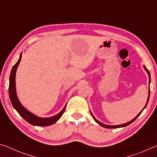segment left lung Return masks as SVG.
I'll return each instance as SVG.
<instances>
[{"label": "left lung", "mask_w": 157, "mask_h": 157, "mask_svg": "<svg viewBox=\"0 0 157 157\" xmlns=\"http://www.w3.org/2000/svg\"><path fill=\"white\" fill-rule=\"evenodd\" d=\"M143 67H144V70H145L146 71H147V74H148V76H149V84H150V82H151V77H150V73H149V70L147 69L146 68V67L145 66H143ZM149 95H150V89H149V95H148V98H147V103H146V105H145V106H144V107L143 108V109L138 114H137L136 117L134 118L133 119H132L131 121H128V122H127V123H126V124H121V125H117V126H111V125H106V124H102V123H101V122H100L98 120H97L95 119V117H94L93 116V114H92V112H90V114H91V116H92L93 117V119L95 120V121L96 122V123H98V124H99V125H100L101 126H102V127H104V128H122V127H125V126H128L129 124H131V123H132L135 120H136L137 117H139L140 115V114L142 113V112H143V111L145 109V107H147V103H148V101H149Z\"/></svg>", "instance_id": "obj_1"}]
</instances>
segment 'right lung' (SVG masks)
<instances>
[{"label": "right lung", "instance_id": "right-lung-1", "mask_svg": "<svg viewBox=\"0 0 157 157\" xmlns=\"http://www.w3.org/2000/svg\"><path fill=\"white\" fill-rule=\"evenodd\" d=\"M21 53L20 55V58H19L18 61L17 63L14 65L13 69L11 70L10 76V83H9V96L10 99L11 103L13 105V107L15 109V110L17 112L21 117H22L26 121L29 123L30 124L33 125V126H50V125L55 124L58 121L60 117H62L63 113L65 111V108H66V105H65L64 107L63 108L61 112L58 114L53 116L51 117H47V118H42L36 116L35 114H32V113L29 112V111L26 109L25 107H23L21 102L19 100L17 95L16 92V85H15V76H16V71L17 69L19 66V64L21 61Z\"/></svg>", "mask_w": 157, "mask_h": 157}]
</instances>
